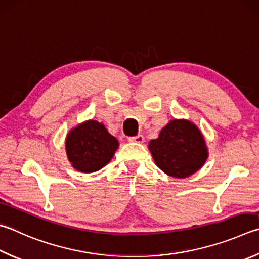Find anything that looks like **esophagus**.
I'll return each mask as SVG.
<instances>
[{
	"label": "esophagus",
	"instance_id": "esophagus-1",
	"mask_svg": "<svg viewBox=\"0 0 259 259\" xmlns=\"http://www.w3.org/2000/svg\"><path fill=\"white\" fill-rule=\"evenodd\" d=\"M129 143H136V144H143L144 143V136L143 135H138L136 137H130L128 138Z\"/></svg>",
	"mask_w": 259,
	"mask_h": 259
}]
</instances>
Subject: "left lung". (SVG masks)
Here are the masks:
<instances>
[{
    "label": "left lung",
    "instance_id": "8db88e82",
    "mask_svg": "<svg viewBox=\"0 0 259 259\" xmlns=\"http://www.w3.org/2000/svg\"><path fill=\"white\" fill-rule=\"evenodd\" d=\"M148 149L156 165L176 179H185L200 170L208 158L204 135L194 122L173 119L163 126Z\"/></svg>",
    "mask_w": 259,
    "mask_h": 259
}]
</instances>
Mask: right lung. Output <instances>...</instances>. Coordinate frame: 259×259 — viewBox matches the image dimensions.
I'll return each mask as SVG.
<instances>
[{"mask_svg":"<svg viewBox=\"0 0 259 259\" xmlns=\"http://www.w3.org/2000/svg\"><path fill=\"white\" fill-rule=\"evenodd\" d=\"M119 142L105 125L87 120L69 131L65 137V152L73 168L82 173H93L104 167L113 158Z\"/></svg>","mask_w":259,"mask_h":259,"instance_id":"right-lung-1","label":"right lung"}]
</instances>
